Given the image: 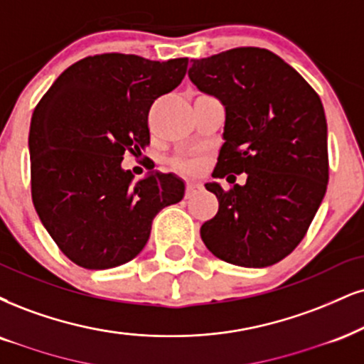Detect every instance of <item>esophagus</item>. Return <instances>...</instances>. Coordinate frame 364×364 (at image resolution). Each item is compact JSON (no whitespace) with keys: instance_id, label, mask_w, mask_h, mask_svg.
Masks as SVG:
<instances>
[{"instance_id":"34e87169","label":"esophagus","mask_w":364,"mask_h":364,"mask_svg":"<svg viewBox=\"0 0 364 364\" xmlns=\"http://www.w3.org/2000/svg\"><path fill=\"white\" fill-rule=\"evenodd\" d=\"M200 191H203V186H200V183L189 182L186 186V197H187V199H191L192 196H196L197 192H200Z\"/></svg>"}]
</instances>
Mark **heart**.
Returning <instances> with one entry per match:
<instances>
[{"mask_svg":"<svg viewBox=\"0 0 364 364\" xmlns=\"http://www.w3.org/2000/svg\"><path fill=\"white\" fill-rule=\"evenodd\" d=\"M172 167L181 170V172H192L196 168V164L191 160H173Z\"/></svg>","mask_w":364,"mask_h":364,"instance_id":"b5f03b06","label":"heart"}]
</instances>
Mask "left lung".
<instances>
[{
  "label": "left lung",
  "instance_id": "left-lung-1",
  "mask_svg": "<svg viewBox=\"0 0 364 364\" xmlns=\"http://www.w3.org/2000/svg\"><path fill=\"white\" fill-rule=\"evenodd\" d=\"M192 82L226 107L224 145L205 183L218 214L200 226L214 257L263 268L297 248L324 199L329 181L327 123L321 97L294 67L267 48L237 47L192 60Z\"/></svg>",
  "mask_w": 364,
  "mask_h": 364
}]
</instances>
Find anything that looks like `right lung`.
Here are the masks:
<instances>
[{"instance_id":"1","label":"right lung","mask_w":364,"mask_h":364,"mask_svg":"<svg viewBox=\"0 0 364 364\" xmlns=\"http://www.w3.org/2000/svg\"><path fill=\"white\" fill-rule=\"evenodd\" d=\"M187 65V57H86L58 75L35 107L31 200L58 250L79 267L128 263L145 248L159 210L182 200L181 178L151 173L133 182L121 160L150 145V107L182 82Z\"/></svg>"}]
</instances>
